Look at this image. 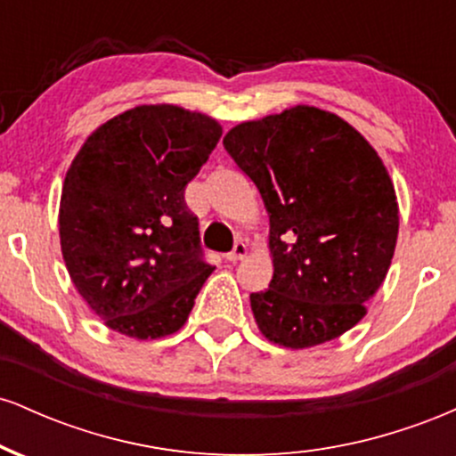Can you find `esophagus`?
I'll use <instances>...</instances> for the list:
<instances>
[{"mask_svg": "<svg viewBox=\"0 0 456 456\" xmlns=\"http://www.w3.org/2000/svg\"><path fill=\"white\" fill-rule=\"evenodd\" d=\"M246 253H248V246H246L244 242H235L232 253L224 255V259H227V261H240V259L246 257Z\"/></svg>", "mask_w": 456, "mask_h": 456, "instance_id": "1", "label": "esophagus"}]
</instances>
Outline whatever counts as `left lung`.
<instances>
[{"label": "left lung", "mask_w": 456, "mask_h": 456, "mask_svg": "<svg viewBox=\"0 0 456 456\" xmlns=\"http://www.w3.org/2000/svg\"><path fill=\"white\" fill-rule=\"evenodd\" d=\"M224 150L270 218V287L250 294L270 343L306 349L352 330L388 274L399 235L395 184L352 124L296 104L233 126Z\"/></svg>", "instance_id": "1"}]
</instances>
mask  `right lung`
Listing matches in <instances>:
<instances>
[{"label": "right lung", "mask_w": 456, "mask_h": 456, "mask_svg": "<svg viewBox=\"0 0 456 456\" xmlns=\"http://www.w3.org/2000/svg\"><path fill=\"white\" fill-rule=\"evenodd\" d=\"M221 134L206 113L141 104L77 151L60 199L61 255L107 328L145 341L186 323L214 268L201 259L184 191Z\"/></svg>", "instance_id": "add662e5"}]
</instances>
